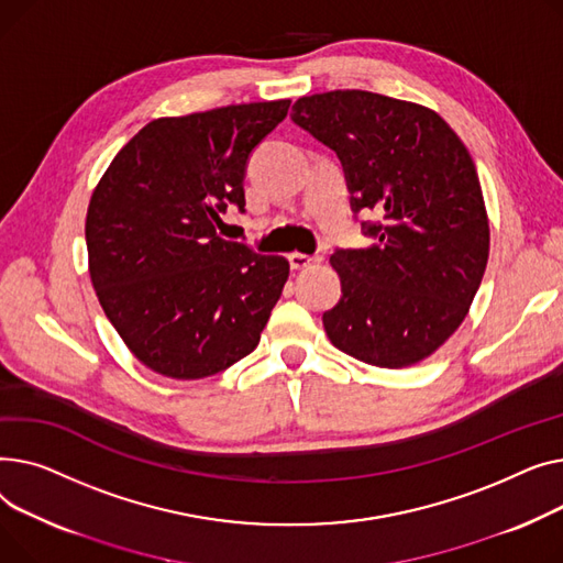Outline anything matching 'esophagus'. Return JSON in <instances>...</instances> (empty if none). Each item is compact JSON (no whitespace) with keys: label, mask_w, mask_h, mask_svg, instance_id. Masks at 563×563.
I'll list each match as a JSON object with an SVG mask.
<instances>
[{"label":"esophagus","mask_w":563,"mask_h":563,"mask_svg":"<svg viewBox=\"0 0 563 563\" xmlns=\"http://www.w3.org/2000/svg\"><path fill=\"white\" fill-rule=\"evenodd\" d=\"M318 261H320V256H309V254H300V252L288 254V263H290L292 271H307Z\"/></svg>","instance_id":"esophagus-1"}]
</instances>
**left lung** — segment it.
Segmentation results:
<instances>
[{"mask_svg": "<svg viewBox=\"0 0 563 563\" xmlns=\"http://www.w3.org/2000/svg\"><path fill=\"white\" fill-rule=\"evenodd\" d=\"M290 120L334 150L371 247H339L341 300L322 313L341 352L407 368L464 322L488 261L475 163L434 111L368 90L300 97Z\"/></svg>", "mask_w": 563, "mask_h": 563, "instance_id": "left-lung-1", "label": "left lung"}]
</instances>
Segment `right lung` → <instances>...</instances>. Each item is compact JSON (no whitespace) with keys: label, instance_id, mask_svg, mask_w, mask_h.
Returning a JSON list of instances; mask_svg holds the SVG:
<instances>
[{"label":"right lung","instance_id":"1","mask_svg":"<svg viewBox=\"0 0 563 563\" xmlns=\"http://www.w3.org/2000/svg\"><path fill=\"white\" fill-rule=\"evenodd\" d=\"M290 102H252L145 124L111 161L86 216L90 279L126 347L173 379L247 356L288 279V261L216 234L245 213L256 145Z\"/></svg>","mask_w":563,"mask_h":563}]
</instances>
